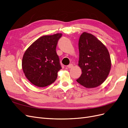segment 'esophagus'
<instances>
[{"label":"esophagus","instance_id":"obj_1","mask_svg":"<svg viewBox=\"0 0 128 128\" xmlns=\"http://www.w3.org/2000/svg\"><path fill=\"white\" fill-rule=\"evenodd\" d=\"M67 67L68 68H72L73 67V64H70L68 65L67 66Z\"/></svg>","mask_w":128,"mask_h":128}]
</instances>
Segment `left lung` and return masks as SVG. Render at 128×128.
Wrapping results in <instances>:
<instances>
[{"label": "left lung", "instance_id": "obj_1", "mask_svg": "<svg viewBox=\"0 0 128 128\" xmlns=\"http://www.w3.org/2000/svg\"><path fill=\"white\" fill-rule=\"evenodd\" d=\"M78 49V66L82 73L76 81L88 88L99 86L106 80L111 68L107 48L96 37L84 32L80 37Z\"/></svg>", "mask_w": 128, "mask_h": 128}]
</instances>
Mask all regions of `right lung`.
<instances>
[{
	"label": "right lung",
	"mask_w": 128,
	"mask_h": 128,
	"mask_svg": "<svg viewBox=\"0 0 128 128\" xmlns=\"http://www.w3.org/2000/svg\"><path fill=\"white\" fill-rule=\"evenodd\" d=\"M58 33L37 39L26 49L22 67L26 78L34 86L45 87L56 80L62 68L56 52L58 42L62 36Z\"/></svg>",
	"instance_id": "right-lung-1"
}]
</instances>
